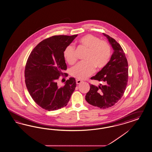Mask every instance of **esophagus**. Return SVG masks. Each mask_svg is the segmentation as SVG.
<instances>
[{
    "label": "esophagus",
    "mask_w": 152,
    "mask_h": 152,
    "mask_svg": "<svg viewBox=\"0 0 152 152\" xmlns=\"http://www.w3.org/2000/svg\"><path fill=\"white\" fill-rule=\"evenodd\" d=\"M82 82H83V81L80 80H76L77 84H80L82 83Z\"/></svg>",
    "instance_id": "obj_1"
}]
</instances>
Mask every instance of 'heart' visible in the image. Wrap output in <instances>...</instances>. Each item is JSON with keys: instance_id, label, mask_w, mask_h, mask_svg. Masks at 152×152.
<instances>
[{"instance_id": "heart-1", "label": "heart", "mask_w": 152, "mask_h": 152, "mask_svg": "<svg viewBox=\"0 0 152 152\" xmlns=\"http://www.w3.org/2000/svg\"><path fill=\"white\" fill-rule=\"evenodd\" d=\"M78 44L87 50L84 58L85 61L78 63L72 67L70 74L74 78L84 79L93 73L95 67L97 69L104 68L109 62L111 55V48L105 40L94 35L87 34L78 39ZM63 57L70 65L77 61L75 55V47L69 45L63 51Z\"/></svg>"}]
</instances>
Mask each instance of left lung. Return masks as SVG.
Segmentation results:
<instances>
[{
    "instance_id": "1",
    "label": "left lung",
    "mask_w": 152,
    "mask_h": 152,
    "mask_svg": "<svg viewBox=\"0 0 152 152\" xmlns=\"http://www.w3.org/2000/svg\"><path fill=\"white\" fill-rule=\"evenodd\" d=\"M113 49V53L107 65L91 79L104 83L98 87L90 84L86 96L90 105L100 109L109 108L121 99L127 85L128 62L121 45L109 35L103 33Z\"/></svg>"
}]
</instances>
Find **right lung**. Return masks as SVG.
Segmentation results:
<instances>
[{
	"label": "right lung",
	"instance_id": "right-lung-1",
	"mask_svg": "<svg viewBox=\"0 0 152 152\" xmlns=\"http://www.w3.org/2000/svg\"><path fill=\"white\" fill-rule=\"evenodd\" d=\"M78 35H58L43 39L31 51L25 69V84L31 97L42 109L53 111L66 106L76 87L74 78L63 86H58L60 76L67 66L63 57L64 48Z\"/></svg>",
	"mask_w": 152,
	"mask_h": 152
}]
</instances>
